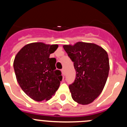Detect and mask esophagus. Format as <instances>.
I'll list each match as a JSON object with an SVG mask.
<instances>
[{
    "label": "esophagus",
    "instance_id": "esophagus-1",
    "mask_svg": "<svg viewBox=\"0 0 127 127\" xmlns=\"http://www.w3.org/2000/svg\"><path fill=\"white\" fill-rule=\"evenodd\" d=\"M62 73L63 76H65V70L64 69H62Z\"/></svg>",
    "mask_w": 127,
    "mask_h": 127
}]
</instances>
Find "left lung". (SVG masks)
Listing matches in <instances>:
<instances>
[{
  "label": "left lung",
  "mask_w": 127,
  "mask_h": 127,
  "mask_svg": "<svg viewBox=\"0 0 127 127\" xmlns=\"http://www.w3.org/2000/svg\"><path fill=\"white\" fill-rule=\"evenodd\" d=\"M63 47L74 62L76 71L74 82L69 85L72 98L79 104H90L101 94L107 81L108 55L94 43L77 42Z\"/></svg>",
  "instance_id": "left-lung-1"
}]
</instances>
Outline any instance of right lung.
<instances>
[{
  "mask_svg": "<svg viewBox=\"0 0 127 127\" xmlns=\"http://www.w3.org/2000/svg\"><path fill=\"white\" fill-rule=\"evenodd\" d=\"M58 47V44L43 42L28 44L14 58L13 67L18 83L35 101L50 100L60 86L61 72L56 70L55 58H50Z\"/></svg>",
  "mask_w": 127,
  "mask_h": 127,
  "instance_id": "obj_1",
  "label": "right lung"
}]
</instances>
